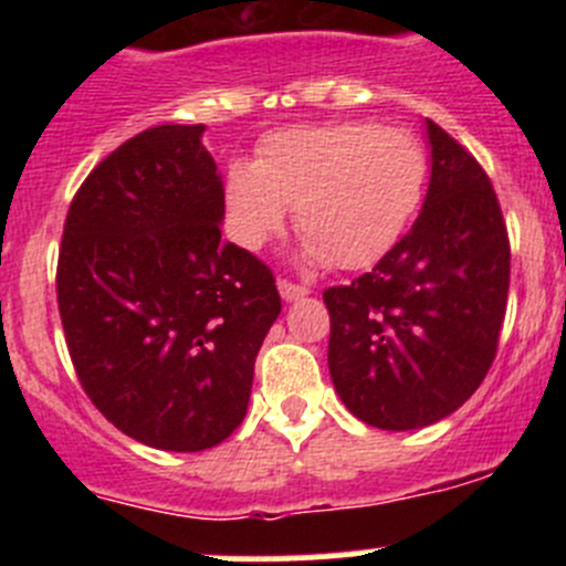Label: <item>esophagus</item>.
I'll list each match as a JSON object with an SVG mask.
<instances>
[{
  "instance_id": "obj_1",
  "label": "esophagus",
  "mask_w": 566,
  "mask_h": 566,
  "mask_svg": "<svg viewBox=\"0 0 566 566\" xmlns=\"http://www.w3.org/2000/svg\"><path fill=\"white\" fill-rule=\"evenodd\" d=\"M279 293H282V298L290 304V301H298L304 298V295H310V290L301 287V284L287 282V279H279Z\"/></svg>"
}]
</instances>
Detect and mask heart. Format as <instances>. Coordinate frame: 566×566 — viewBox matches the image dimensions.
<instances>
[{"label":"heart","mask_w":566,"mask_h":566,"mask_svg":"<svg viewBox=\"0 0 566 566\" xmlns=\"http://www.w3.org/2000/svg\"><path fill=\"white\" fill-rule=\"evenodd\" d=\"M427 186V153L405 130L373 123L290 125L256 145L254 161L224 175L227 230L256 251L295 208L306 232L301 256L347 271L369 268L397 247Z\"/></svg>","instance_id":"obj_1"}]
</instances>
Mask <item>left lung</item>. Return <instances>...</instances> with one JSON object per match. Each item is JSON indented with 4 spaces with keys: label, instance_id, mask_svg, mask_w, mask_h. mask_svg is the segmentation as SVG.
<instances>
[{
    "label": "left lung",
    "instance_id": "left-lung-1",
    "mask_svg": "<svg viewBox=\"0 0 566 566\" xmlns=\"http://www.w3.org/2000/svg\"><path fill=\"white\" fill-rule=\"evenodd\" d=\"M419 219L378 265L323 293L328 369L345 408L378 430H421L488 375L510 293V238L476 158L427 119Z\"/></svg>",
    "mask_w": 566,
    "mask_h": 566
}]
</instances>
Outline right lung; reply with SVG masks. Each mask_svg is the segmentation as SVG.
I'll return each mask as SVG.
<instances>
[{"label":"right lung","mask_w":566,"mask_h":566,"mask_svg":"<svg viewBox=\"0 0 566 566\" xmlns=\"http://www.w3.org/2000/svg\"><path fill=\"white\" fill-rule=\"evenodd\" d=\"M205 125H156L73 197L56 301L82 389L117 430L164 452L213 449L247 416L254 358L282 298L221 241L224 182Z\"/></svg>","instance_id":"obj_1"}]
</instances>
